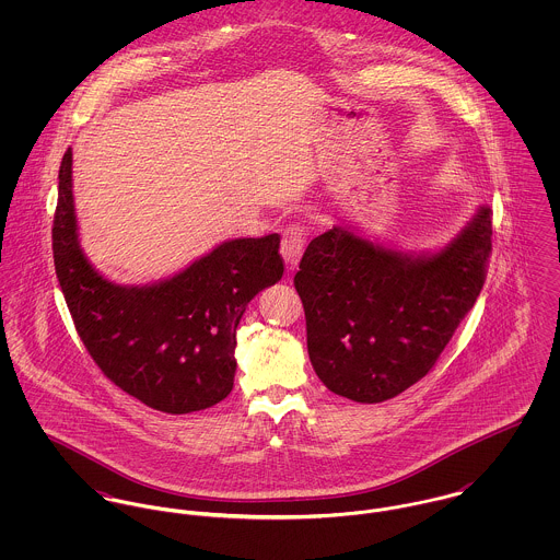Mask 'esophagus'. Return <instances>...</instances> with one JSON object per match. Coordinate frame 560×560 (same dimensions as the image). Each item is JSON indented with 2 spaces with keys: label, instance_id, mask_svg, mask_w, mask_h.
<instances>
[{
  "label": "esophagus",
  "instance_id": "1",
  "mask_svg": "<svg viewBox=\"0 0 560 560\" xmlns=\"http://www.w3.org/2000/svg\"><path fill=\"white\" fill-rule=\"evenodd\" d=\"M306 240H308V231L300 224H291L284 235H282V243H280V252H282V258L287 262L289 269H295L302 254H304V247H306Z\"/></svg>",
  "mask_w": 560,
  "mask_h": 560
}]
</instances>
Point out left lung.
<instances>
[{"mask_svg":"<svg viewBox=\"0 0 560 560\" xmlns=\"http://www.w3.org/2000/svg\"><path fill=\"white\" fill-rule=\"evenodd\" d=\"M489 252V207L440 252L405 254L345 226L311 241L293 282L325 388L382 402L420 382L475 306Z\"/></svg>","mask_w":560,"mask_h":560,"instance_id":"8db88e82","label":"left lung"}]
</instances>
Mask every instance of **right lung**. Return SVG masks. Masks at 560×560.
Returning <instances> with one entry per match:
<instances>
[{"label": "right lung", "mask_w": 560, "mask_h": 560, "mask_svg": "<svg viewBox=\"0 0 560 560\" xmlns=\"http://www.w3.org/2000/svg\"><path fill=\"white\" fill-rule=\"evenodd\" d=\"M54 262L81 342L120 390L165 413L207 409L233 390L237 325L284 273L280 237L224 241L180 273L144 287L103 278L81 252L73 151L62 158Z\"/></svg>", "instance_id": "obj_1"}]
</instances>
